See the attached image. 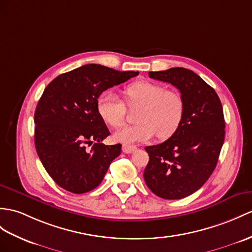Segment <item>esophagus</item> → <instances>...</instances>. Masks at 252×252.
<instances>
[{
    "mask_svg": "<svg viewBox=\"0 0 252 252\" xmlns=\"http://www.w3.org/2000/svg\"><path fill=\"white\" fill-rule=\"evenodd\" d=\"M136 150H137V147L133 145H126V144L123 145V152L126 153V154H131V153Z\"/></svg>",
    "mask_w": 252,
    "mask_h": 252,
    "instance_id": "34e87169",
    "label": "esophagus"
}]
</instances>
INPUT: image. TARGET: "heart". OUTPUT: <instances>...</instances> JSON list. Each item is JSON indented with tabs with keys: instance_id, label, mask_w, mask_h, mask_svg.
I'll use <instances>...</instances> for the list:
<instances>
[{
	"instance_id": "heart-1",
	"label": "heart",
	"mask_w": 252,
	"mask_h": 252,
	"mask_svg": "<svg viewBox=\"0 0 252 252\" xmlns=\"http://www.w3.org/2000/svg\"><path fill=\"white\" fill-rule=\"evenodd\" d=\"M123 97L129 108L139 110L136 125H126L113 134L116 142L126 145L146 142L157 133L167 139L179 129L185 112L182 95L165 90L161 84L150 81L133 82L123 90ZM97 112L107 125L120 127L125 121L126 107L112 92H103L97 98Z\"/></svg>"
}]
</instances>
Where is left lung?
<instances>
[{
	"label": "left lung",
	"mask_w": 252,
	"mask_h": 252,
	"mask_svg": "<svg viewBox=\"0 0 252 252\" xmlns=\"http://www.w3.org/2000/svg\"><path fill=\"white\" fill-rule=\"evenodd\" d=\"M149 76L179 89L185 112L167 141L145 147L150 160L144 181L158 197L183 199L203 186L216 168L224 141L222 106L215 90L192 70L174 67Z\"/></svg>",
	"instance_id": "left-lung-1"
}]
</instances>
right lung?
<instances>
[{
  "instance_id": "add662e5",
  "label": "right lung",
  "mask_w": 252,
  "mask_h": 252,
  "mask_svg": "<svg viewBox=\"0 0 252 252\" xmlns=\"http://www.w3.org/2000/svg\"><path fill=\"white\" fill-rule=\"evenodd\" d=\"M138 71L88 64L62 73L48 84L34 114L35 147L48 174L72 193L96 188L122 145L101 143L110 131L97 112V98ZM95 143L89 150L87 145Z\"/></svg>"
}]
</instances>
